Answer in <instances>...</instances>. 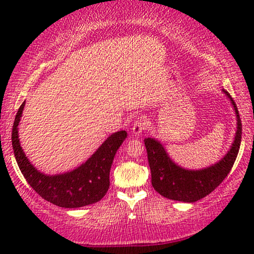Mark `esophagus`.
I'll return each instance as SVG.
<instances>
[{
  "label": "esophagus",
  "mask_w": 254,
  "mask_h": 254,
  "mask_svg": "<svg viewBox=\"0 0 254 254\" xmlns=\"http://www.w3.org/2000/svg\"><path fill=\"white\" fill-rule=\"evenodd\" d=\"M145 129H147V121H145L143 117L137 118L133 125V128H131L133 134L135 135V136H136V135L138 136V135H141Z\"/></svg>",
  "instance_id": "1"
}]
</instances>
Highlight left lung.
Segmentation results:
<instances>
[{"instance_id": "1", "label": "left lung", "mask_w": 254, "mask_h": 254, "mask_svg": "<svg viewBox=\"0 0 254 254\" xmlns=\"http://www.w3.org/2000/svg\"><path fill=\"white\" fill-rule=\"evenodd\" d=\"M223 92L231 100L235 109L237 117V130L230 150L216 164L202 170L183 169L169 157L161 142L151 137L144 138L151 171L152 187L161 195L170 200L195 202L213 192L231 171L241 147L242 121L232 97L225 90Z\"/></svg>"}]
</instances>
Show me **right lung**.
<instances>
[{"label": "right lung", "instance_id": "right-lung-1", "mask_svg": "<svg viewBox=\"0 0 254 254\" xmlns=\"http://www.w3.org/2000/svg\"><path fill=\"white\" fill-rule=\"evenodd\" d=\"M24 102L13 121L11 140L17 164L30 186L48 202L62 208H78L98 202L110 187V170L116 152L127 137L125 130L117 131L85 163L77 169L62 175L47 176L31 164L20 147L18 124L22 117Z\"/></svg>", "mask_w": 254, "mask_h": 254}]
</instances>
